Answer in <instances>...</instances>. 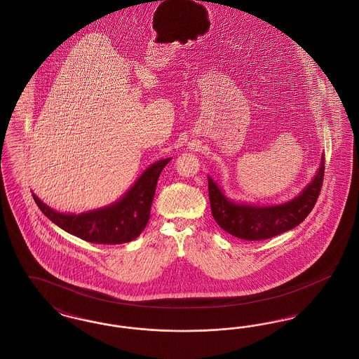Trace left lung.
I'll use <instances>...</instances> for the list:
<instances>
[{
    "mask_svg": "<svg viewBox=\"0 0 359 359\" xmlns=\"http://www.w3.org/2000/svg\"><path fill=\"white\" fill-rule=\"evenodd\" d=\"M325 176V157L312 182L296 198L277 205L236 203L208 176L211 214L229 234L246 241L272 238L296 227L307 218L316 203Z\"/></svg>",
    "mask_w": 359,
    "mask_h": 359,
    "instance_id": "8db88e82",
    "label": "left lung"
}]
</instances>
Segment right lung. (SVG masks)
<instances>
[{
  "label": "right lung",
  "instance_id": "obj_1",
  "mask_svg": "<svg viewBox=\"0 0 359 359\" xmlns=\"http://www.w3.org/2000/svg\"><path fill=\"white\" fill-rule=\"evenodd\" d=\"M170 160L154 163L118 202L79 215L62 214L43 203L34 194L32 196L48 219L78 238L101 245L130 242L141 234L149 221L157 179Z\"/></svg>",
  "mask_w": 359,
  "mask_h": 359
}]
</instances>
